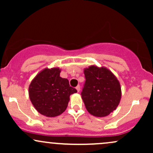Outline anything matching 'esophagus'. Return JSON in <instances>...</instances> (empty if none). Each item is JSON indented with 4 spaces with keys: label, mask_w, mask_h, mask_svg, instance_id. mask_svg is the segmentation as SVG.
<instances>
[{
    "label": "esophagus",
    "mask_w": 153,
    "mask_h": 153,
    "mask_svg": "<svg viewBox=\"0 0 153 153\" xmlns=\"http://www.w3.org/2000/svg\"><path fill=\"white\" fill-rule=\"evenodd\" d=\"M76 90H77V91H78V92H79V91H80V85H78V86L76 87Z\"/></svg>",
    "instance_id": "obj_1"
}]
</instances>
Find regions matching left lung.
<instances>
[{"instance_id":"obj_1","label":"left lung","mask_w":153,"mask_h":153,"mask_svg":"<svg viewBox=\"0 0 153 153\" xmlns=\"http://www.w3.org/2000/svg\"><path fill=\"white\" fill-rule=\"evenodd\" d=\"M85 82L81 97L88 111L97 117L109 115L122 98L119 81L105 67L91 65L84 69Z\"/></svg>"}]
</instances>
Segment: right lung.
Segmentation results:
<instances>
[{
	"label": "right lung",
	"instance_id": "obj_1",
	"mask_svg": "<svg viewBox=\"0 0 153 153\" xmlns=\"http://www.w3.org/2000/svg\"><path fill=\"white\" fill-rule=\"evenodd\" d=\"M59 68H46L31 80L29 96L39 114L47 117L60 115L68 107L70 96L77 90L70 86L68 79L59 76Z\"/></svg>",
	"mask_w": 153,
	"mask_h": 153
}]
</instances>
